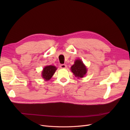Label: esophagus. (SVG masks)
I'll return each mask as SVG.
<instances>
[{
  "mask_svg": "<svg viewBox=\"0 0 130 130\" xmlns=\"http://www.w3.org/2000/svg\"><path fill=\"white\" fill-rule=\"evenodd\" d=\"M60 67L61 68H67V65L65 64H61L60 66Z\"/></svg>",
  "mask_w": 130,
  "mask_h": 130,
  "instance_id": "1",
  "label": "esophagus"
}]
</instances>
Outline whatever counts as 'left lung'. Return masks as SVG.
<instances>
[{"label":"left lung","instance_id":"obj_1","mask_svg":"<svg viewBox=\"0 0 130 130\" xmlns=\"http://www.w3.org/2000/svg\"><path fill=\"white\" fill-rule=\"evenodd\" d=\"M72 72L76 77H83L87 73V68L81 60H76L71 67Z\"/></svg>","mask_w":130,"mask_h":130}]
</instances>
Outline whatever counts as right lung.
I'll return each instance as SVG.
<instances>
[{"label":"right lung","instance_id":"right-lung-1","mask_svg":"<svg viewBox=\"0 0 130 130\" xmlns=\"http://www.w3.org/2000/svg\"><path fill=\"white\" fill-rule=\"evenodd\" d=\"M57 68L53 66H47L45 67L42 72V77L46 81L49 80L53 76Z\"/></svg>","mask_w":130,"mask_h":130}]
</instances>
